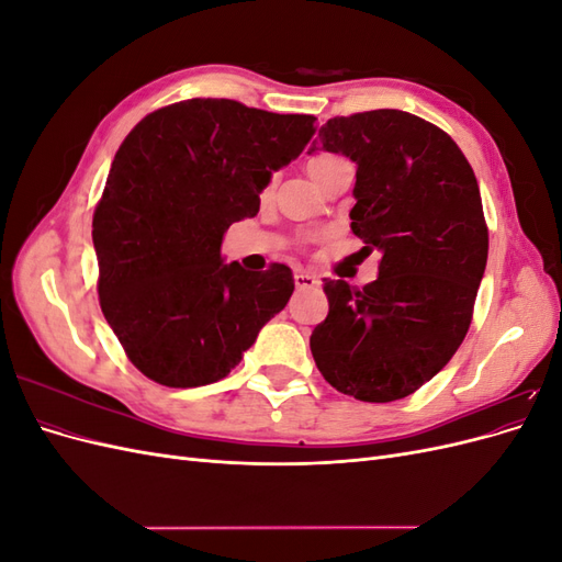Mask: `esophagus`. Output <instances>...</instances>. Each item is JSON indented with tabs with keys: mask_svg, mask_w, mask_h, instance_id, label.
I'll return each instance as SVG.
<instances>
[{
	"mask_svg": "<svg viewBox=\"0 0 562 562\" xmlns=\"http://www.w3.org/2000/svg\"><path fill=\"white\" fill-rule=\"evenodd\" d=\"M295 285L300 288V291H310V288H318L321 281H318V277L310 274V271H297V274H295Z\"/></svg>",
	"mask_w": 562,
	"mask_h": 562,
	"instance_id": "1",
	"label": "esophagus"
}]
</instances>
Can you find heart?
I'll list each match as a JSON object with an SVG mask.
<instances>
[{"instance_id":"b5f03b06","label":"heart","mask_w":562,"mask_h":562,"mask_svg":"<svg viewBox=\"0 0 562 562\" xmlns=\"http://www.w3.org/2000/svg\"><path fill=\"white\" fill-rule=\"evenodd\" d=\"M335 161H339V157H335V155H318V157L310 159V164H307L310 176L316 180V178H318L323 171H326V168H330ZM269 194H271V182L262 190V196H269Z\"/></svg>"}]
</instances>
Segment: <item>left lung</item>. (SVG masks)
Wrapping results in <instances>:
<instances>
[{"instance_id":"8db88e82","label":"left lung","mask_w":562,"mask_h":562,"mask_svg":"<svg viewBox=\"0 0 562 562\" xmlns=\"http://www.w3.org/2000/svg\"><path fill=\"white\" fill-rule=\"evenodd\" d=\"M318 138L356 164L351 232L382 260L361 291L323 285L330 310L310 347L337 391L398 401L443 370L469 330L487 262L479 182L446 131L401 110L328 119Z\"/></svg>"}]
</instances>
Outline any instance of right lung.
Segmentation results:
<instances>
[{"instance_id":"obj_1","label":"right lung","mask_w":562,"mask_h":562,"mask_svg":"<svg viewBox=\"0 0 562 562\" xmlns=\"http://www.w3.org/2000/svg\"><path fill=\"white\" fill-rule=\"evenodd\" d=\"M312 114L192 98L147 114L116 149L93 213L98 295L145 378L203 386L229 375L295 291L293 271H246L220 255L258 215L271 173L300 157Z\"/></svg>"}]
</instances>
